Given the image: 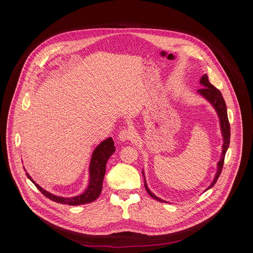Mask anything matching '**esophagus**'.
I'll return each instance as SVG.
<instances>
[{
  "mask_svg": "<svg viewBox=\"0 0 253 253\" xmlns=\"http://www.w3.org/2000/svg\"><path fill=\"white\" fill-rule=\"evenodd\" d=\"M133 138V133L131 130L129 129H124L122 131H120L119 133V139L122 141V142H125V141H129Z\"/></svg>",
  "mask_w": 253,
  "mask_h": 253,
  "instance_id": "esophagus-1",
  "label": "esophagus"
}]
</instances>
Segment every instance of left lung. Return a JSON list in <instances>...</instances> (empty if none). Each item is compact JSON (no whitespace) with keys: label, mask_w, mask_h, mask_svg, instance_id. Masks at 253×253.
Wrapping results in <instances>:
<instances>
[{"label":"left lung","mask_w":253,"mask_h":253,"mask_svg":"<svg viewBox=\"0 0 253 253\" xmlns=\"http://www.w3.org/2000/svg\"><path fill=\"white\" fill-rule=\"evenodd\" d=\"M203 88L201 89H198L197 90V93L200 94L203 98H205L215 109L216 113H217L218 115V118H219V124H220V130H221V134H222V137H223V144H222V151H221V156H220V159L217 163V171H216V174L214 176V179L212 183L206 188V190L210 189L215 183L216 181H217V179L219 178L220 176V173L222 171V167H223V163H224V157H225V154H226V151L229 147V142H230V125H229V121H228V117H227V109H226V104H225V101L222 97V94L221 92L217 89L215 88L208 80V77L206 74H204L201 79H200V82H199ZM143 173V176H144V171H142ZM144 178H145V176H144ZM144 185H145V189L147 191V193L154 199L160 201V202H166L165 200L157 197L156 195H154L150 189L148 188V185L146 183V180L144 179ZM205 190V191H206Z\"/></svg>","instance_id":"left-lung-1"}]
</instances>
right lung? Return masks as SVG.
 I'll use <instances>...</instances> for the list:
<instances>
[{
	"label": "right lung",
	"mask_w": 253,
	"mask_h": 253,
	"mask_svg": "<svg viewBox=\"0 0 253 253\" xmlns=\"http://www.w3.org/2000/svg\"><path fill=\"white\" fill-rule=\"evenodd\" d=\"M114 141L111 137L107 138L106 140L102 141L99 145L95 148L92 153L90 165H89V183L87 188L82 194H79L74 197H62L52 194L42 188L39 184L36 183L32 177L26 173L27 177L35 184L46 197L61 204H68V205H82L86 203H90L95 201L101 194L103 180L106 172V164L108 159L115 152Z\"/></svg>",
	"instance_id": "obj_1"
}]
</instances>
